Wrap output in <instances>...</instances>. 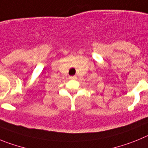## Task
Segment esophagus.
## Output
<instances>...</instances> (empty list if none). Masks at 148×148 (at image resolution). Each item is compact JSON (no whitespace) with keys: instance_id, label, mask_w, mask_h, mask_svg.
<instances>
[{"instance_id":"obj_1","label":"esophagus","mask_w":148,"mask_h":148,"mask_svg":"<svg viewBox=\"0 0 148 148\" xmlns=\"http://www.w3.org/2000/svg\"><path fill=\"white\" fill-rule=\"evenodd\" d=\"M69 78H70V80H75L77 78L76 76H70L69 77Z\"/></svg>"}]
</instances>
